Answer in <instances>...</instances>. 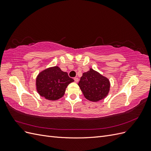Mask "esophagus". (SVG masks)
I'll return each instance as SVG.
<instances>
[{
  "instance_id": "34e87169",
  "label": "esophagus",
  "mask_w": 151,
  "mask_h": 151,
  "mask_svg": "<svg viewBox=\"0 0 151 151\" xmlns=\"http://www.w3.org/2000/svg\"><path fill=\"white\" fill-rule=\"evenodd\" d=\"M74 81L76 82V83H78V81H79V79L77 78V77H74Z\"/></svg>"
}]
</instances>
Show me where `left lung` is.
Instances as JSON below:
<instances>
[{"label":"left lung","mask_w":151,"mask_h":151,"mask_svg":"<svg viewBox=\"0 0 151 151\" xmlns=\"http://www.w3.org/2000/svg\"><path fill=\"white\" fill-rule=\"evenodd\" d=\"M78 85L84 97L93 102L104 99L110 89L109 79L93 68L83 73Z\"/></svg>","instance_id":"1"}]
</instances>
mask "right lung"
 Segmentation results:
<instances>
[{
    "instance_id": "1",
    "label": "right lung",
    "mask_w": 151,
    "mask_h": 151,
    "mask_svg": "<svg viewBox=\"0 0 151 151\" xmlns=\"http://www.w3.org/2000/svg\"><path fill=\"white\" fill-rule=\"evenodd\" d=\"M74 81L67 72H63L56 65L39 73L36 79V88L40 96L56 101L64 95L68 85Z\"/></svg>"
}]
</instances>
